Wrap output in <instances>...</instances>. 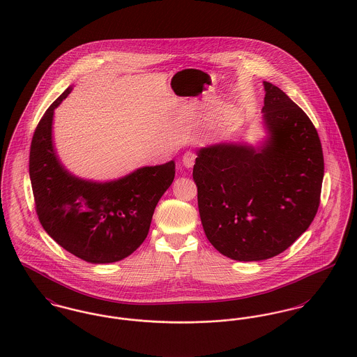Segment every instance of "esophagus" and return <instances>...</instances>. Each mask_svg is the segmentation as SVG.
I'll list each match as a JSON object with an SVG mask.
<instances>
[{
	"instance_id": "obj_1",
	"label": "esophagus",
	"mask_w": 357,
	"mask_h": 357,
	"mask_svg": "<svg viewBox=\"0 0 357 357\" xmlns=\"http://www.w3.org/2000/svg\"><path fill=\"white\" fill-rule=\"evenodd\" d=\"M182 163H183V166L186 168L192 167V166H194V163H195V153H194V152H191V151H188V152L183 155Z\"/></svg>"
}]
</instances>
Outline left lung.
I'll use <instances>...</instances> for the list:
<instances>
[{
    "label": "left lung",
    "mask_w": 357,
    "mask_h": 357,
    "mask_svg": "<svg viewBox=\"0 0 357 357\" xmlns=\"http://www.w3.org/2000/svg\"><path fill=\"white\" fill-rule=\"evenodd\" d=\"M264 84V135L199 148L192 168L198 209L211 245L238 261L286 251L319 206L324 155L306 113L279 87Z\"/></svg>",
    "instance_id": "1"
}]
</instances>
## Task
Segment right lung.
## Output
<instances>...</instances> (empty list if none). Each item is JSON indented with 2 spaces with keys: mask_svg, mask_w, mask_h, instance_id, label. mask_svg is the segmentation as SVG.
<instances>
[{
  "mask_svg": "<svg viewBox=\"0 0 357 357\" xmlns=\"http://www.w3.org/2000/svg\"><path fill=\"white\" fill-rule=\"evenodd\" d=\"M68 86L47 109L35 130L29 178L44 231L62 248L93 264L116 263L147 237L155 208L171 186L175 163L136 168L121 178L93 181L68 171L54 143L55 109Z\"/></svg>",
  "mask_w": 357,
  "mask_h": 357,
  "instance_id": "right-lung-1",
  "label": "right lung"
}]
</instances>
